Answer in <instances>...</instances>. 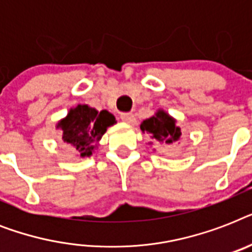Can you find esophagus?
Returning a JSON list of instances; mask_svg holds the SVG:
<instances>
[{
	"label": "esophagus",
	"instance_id": "obj_1",
	"mask_svg": "<svg viewBox=\"0 0 252 252\" xmlns=\"http://www.w3.org/2000/svg\"><path fill=\"white\" fill-rule=\"evenodd\" d=\"M120 118H122L123 122L126 123V124H133V123L136 122L134 115L132 114V112H124V114L120 115Z\"/></svg>",
	"mask_w": 252,
	"mask_h": 252
}]
</instances>
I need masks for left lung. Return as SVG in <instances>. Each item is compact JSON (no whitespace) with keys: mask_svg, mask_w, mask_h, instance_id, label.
I'll list each match as a JSON object with an SVG mask.
<instances>
[{"mask_svg":"<svg viewBox=\"0 0 252 252\" xmlns=\"http://www.w3.org/2000/svg\"><path fill=\"white\" fill-rule=\"evenodd\" d=\"M140 128L144 133H148L152 138L149 145L153 144L172 145L175 142H179L182 138V130L180 126H176V120L163 110H158L152 118L144 120Z\"/></svg>","mask_w":252,"mask_h":252,"instance_id":"obj_1","label":"left lung"}]
</instances>
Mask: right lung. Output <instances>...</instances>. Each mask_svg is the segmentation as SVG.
<instances>
[{"label":"right lung","mask_w":252,"mask_h":252,"mask_svg":"<svg viewBox=\"0 0 252 252\" xmlns=\"http://www.w3.org/2000/svg\"><path fill=\"white\" fill-rule=\"evenodd\" d=\"M114 124L116 119L107 110L99 112L87 104H78L57 123L56 129L63 132V141L73 146L84 158L90 157L107 128Z\"/></svg>","instance_id":"obj_1"}]
</instances>
